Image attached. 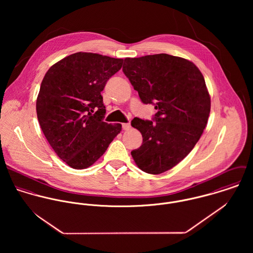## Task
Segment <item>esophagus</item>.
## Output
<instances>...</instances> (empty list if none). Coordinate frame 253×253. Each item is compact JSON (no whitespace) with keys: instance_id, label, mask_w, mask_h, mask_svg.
<instances>
[{"instance_id":"34e87169","label":"esophagus","mask_w":253,"mask_h":253,"mask_svg":"<svg viewBox=\"0 0 253 253\" xmlns=\"http://www.w3.org/2000/svg\"><path fill=\"white\" fill-rule=\"evenodd\" d=\"M122 126H123L124 130H128L130 128V124L129 123H126V124H123Z\"/></svg>"}]
</instances>
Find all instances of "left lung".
Masks as SVG:
<instances>
[{
    "label": "left lung",
    "mask_w": 253,
    "mask_h": 253,
    "mask_svg": "<svg viewBox=\"0 0 253 253\" xmlns=\"http://www.w3.org/2000/svg\"><path fill=\"white\" fill-rule=\"evenodd\" d=\"M124 65L141 101L157 110L154 121H131L143 137L131 156L141 170L163 173L193 150L206 128L211 96L205 78L193 62L167 53L127 57Z\"/></svg>",
    "instance_id": "1"
}]
</instances>
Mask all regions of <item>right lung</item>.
Instances as JSON below:
<instances>
[{
    "instance_id": "add662e5",
    "label": "right lung",
    "mask_w": 253,
    "mask_h": 253,
    "mask_svg": "<svg viewBox=\"0 0 253 253\" xmlns=\"http://www.w3.org/2000/svg\"><path fill=\"white\" fill-rule=\"evenodd\" d=\"M124 59L76 52L45 73L37 97L41 128L56 155L75 169L93 165L122 130L103 122L101 91Z\"/></svg>"
}]
</instances>
